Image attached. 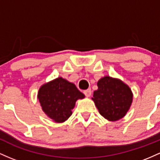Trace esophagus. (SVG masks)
Returning <instances> with one entry per match:
<instances>
[{
  "label": "esophagus",
  "instance_id": "esophagus-1",
  "mask_svg": "<svg viewBox=\"0 0 160 160\" xmlns=\"http://www.w3.org/2000/svg\"><path fill=\"white\" fill-rule=\"evenodd\" d=\"M84 94H85V95L87 97V98H89V97L91 95V90L90 88L85 90V91H84Z\"/></svg>",
  "mask_w": 160,
  "mask_h": 160
}]
</instances>
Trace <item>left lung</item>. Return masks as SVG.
<instances>
[{
	"instance_id": "1",
	"label": "left lung",
	"mask_w": 160,
	"mask_h": 160,
	"mask_svg": "<svg viewBox=\"0 0 160 160\" xmlns=\"http://www.w3.org/2000/svg\"><path fill=\"white\" fill-rule=\"evenodd\" d=\"M98 87L91 99L100 114L111 122L123 118L133 101L129 86L119 78L107 75L98 81Z\"/></svg>"
}]
</instances>
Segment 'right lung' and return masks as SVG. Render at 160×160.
Listing matches in <instances>:
<instances>
[{
    "label": "right lung",
    "mask_w": 160,
    "mask_h": 160,
    "mask_svg": "<svg viewBox=\"0 0 160 160\" xmlns=\"http://www.w3.org/2000/svg\"><path fill=\"white\" fill-rule=\"evenodd\" d=\"M85 98L74 84L62 77L44 84L38 92V99L43 112L57 123L66 121L71 116L75 102Z\"/></svg>",
    "instance_id": "1"
}]
</instances>
